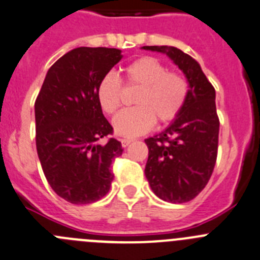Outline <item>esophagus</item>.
<instances>
[{
    "instance_id": "34e87169",
    "label": "esophagus",
    "mask_w": 260,
    "mask_h": 260,
    "mask_svg": "<svg viewBox=\"0 0 260 260\" xmlns=\"http://www.w3.org/2000/svg\"><path fill=\"white\" fill-rule=\"evenodd\" d=\"M132 141L133 140H131V138H120V142H122L123 147H127Z\"/></svg>"
}]
</instances>
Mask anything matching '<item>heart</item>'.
<instances>
[{"instance_id":"1","label":"heart","mask_w":260,"mask_h":260,"mask_svg":"<svg viewBox=\"0 0 260 260\" xmlns=\"http://www.w3.org/2000/svg\"><path fill=\"white\" fill-rule=\"evenodd\" d=\"M124 83L138 87L135 108L123 110L114 118L113 127L123 137H136L151 129L157 120L168 124L181 114L187 101L190 86L185 75L168 72L154 56H142L123 68ZM123 86L119 77L108 73L96 87V97L106 114H115L122 104Z\"/></svg>"}]
</instances>
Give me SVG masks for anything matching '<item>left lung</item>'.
<instances>
[{"label": "left lung", "instance_id": "8db88e82", "mask_svg": "<svg viewBox=\"0 0 260 260\" xmlns=\"http://www.w3.org/2000/svg\"><path fill=\"white\" fill-rule=\"evenodd\" d=\"M167 53L190 84L181 114L159 135L145 140L149 147L145 174L161 200L182 204L195 199L212 177L218 152L219 118L215 89L190 55L168 46H144Z\"/></svg>", "mask_w": 260, "mask_h": 260}]
</instances>
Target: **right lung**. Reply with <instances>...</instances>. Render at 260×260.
Returning <instances> with one entry per match:
<instances>
[{"mask_svg": "<svg viewBox=\"0 0 260 260\" xmlns=\"http://www.w3.org/2000/svg\"><path fill=\"white\" fill-rule=\"evenodd\" d=\"M120 50L78 47L48 69L35 104L36 145L46 179L72 204H91L109 192L110 166L123 152L96 97ZM108 138L100 143L101 138Z\"/></svg>", "mask_w": 260, "mask_h": 260, "instance_id": "add662e5", "label": "right lung"}]
</instances>
